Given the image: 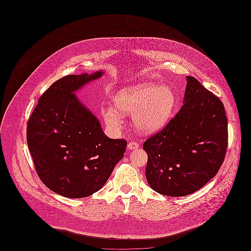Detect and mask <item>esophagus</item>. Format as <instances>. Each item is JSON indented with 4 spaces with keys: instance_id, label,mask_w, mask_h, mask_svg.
I'll return each instance as SVG.
<instances>
[{
    "instance_id": "34e87169",
    "label": "esophagus",
    "mask_w": 251,
    "mask_h": 251,
    "mask_svg": "<svg viewBox=\"0 0 251 251\" xmlns=\"http://www.w3.org/2000/svg\"><path fill=\"white\" fill-rule=\"evenodd\" d=\"M138 148H139V144L137 142H130L128 144V150H130V151L137 150Z\"/></svg>"
}]
</instances>
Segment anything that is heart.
Listing matches in <instances>:
<instances>
[{"instance_id": "1", "label": "heart", "mask_w": 251, "mask_h": 251, "mask_svg": "<svg viewBox=\"0 0 251 251\" xmlns=\"http://www.w3.org/2000/svg\"><path fill=\"white\" fill-rule=\"evenodd\" d=\"M116 108L102 109L106 124L118 130L123 124V115H132L136 129L143 133L160 131L170 120L176 104L174 90L167 84L142 83L121 89L114 98Z\"/></svg>"}]
</instances>
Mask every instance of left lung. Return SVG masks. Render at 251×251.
Wrapping results in <instances>:
<instances>
[{
    "mask_svg": "<svg viewBox=\"0 0 251 251\" xmlns=\"http://www.w3.org/2000/svg\"><path fill=\"white\" fill-rule=\"evenodd\" d=\"M182 105L167 126L144 143L146 178L157 193L184 197L200 190L221 167L227 146L222 101L186 76Z\"/></svg>",
    "mask_w": 251,
    "mask_h": 251,
    "instance_id": "left-lung-1",
    "label": "left lung"
}]
</instances>
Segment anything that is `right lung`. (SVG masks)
<instances>
[{"label":"right lung","instance_id":"obj_1","mask_svg":"<svg viewBox=\"0 0 251 251\" xmlns=\"http://www.w3.org/2000/svg\"><path fill=\"white\" fill-rule=\"evenodd\" d=\"M103 73L61 78L39 98L28 121L27 144L36 172L49 189L66 198L99 191L126 151V140L106 136L75 94Z\"/></svg>","mask_w":251,"mask_h":251}]
</instances>
